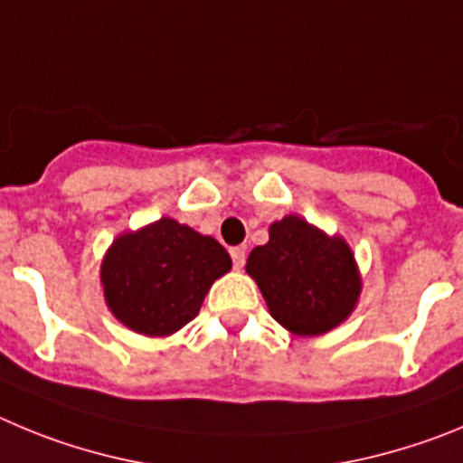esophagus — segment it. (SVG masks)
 I'll return each instance as SVG.
<instances>
[{
    "instance_id": "esophagus-1",
    "label": "esophagus",
    "mask_w": 463,
    "mask_h": 463,
    "mask_svg": "<svg viewBox=\"0 0 463 463\" xmlns=\"http://www.w3.org/2000/svg\"><path fill=\"white\" fill-rule=\"evenodd\" d=\"M231 258H232V265H235V269H241L244 268V262H247V251H244L241 247H232Z\"/></svg>"
}]
</instances>
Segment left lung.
Wrapping results in <instances>:
<instances>
[{
  "label": "left lung",
  "mask_w": 463,
  "mask_h": 463,
  "mask_svg": "<svg viewBox=\"0 0 463 463\" xmlns=\"http://www.w3.org/2000/svg\"><path fill=\"white\" fill-rule=\"evenodd\" d=\"M274 320L302 336L330 332L345 320L360 295L355 260L341 237L286 216L269 226V241L247 260Z\"/></svg>",
  "instance_id": "1"
}]
</instances>
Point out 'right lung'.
I'll list each match as a JSON object with an SVG mask.
<instances>
[{
    "label": "right lung",
    "instance_id": "add662e5",
    "mask_svg": "<svg viewBox=\"0 0 463 463\" xmlns=\"http://www.w3.org/2000/svg\"><path fill=\"white\" fill-rule=\"evenodd\" d=\"M231 265L214 237L159 219L112 241L101 281L108 307L127 327L165 336L198 316L210 286Z\"/></svg>",
    "mask_w": 463,
    "mask_h": 463
}]
</instances>
